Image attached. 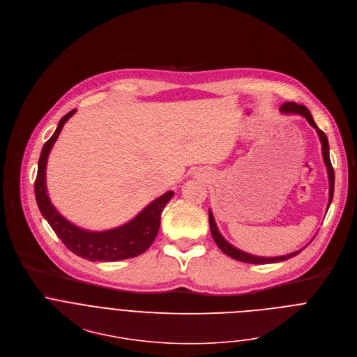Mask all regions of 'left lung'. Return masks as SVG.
<instances>
[{
  "label": "left lung",
  "instance_id": "left-lung-1",
  "mask_svg": "<svg viewBox=\"0 0 357 357\" xmlns=\"http://www.w3.org/2000/svg\"><path fill=\"white\" fill-rule=\"evenodd\" d=\"M280 112L284 113V114H300L303 117H305V121L317 130L318 133V137H319V142L322 144V158H324V162L326 165V172H328V179H329V202H328V208H329V204L332 202V197H333V188H335V174H333V168H332V164H331V160H329V144H328V139H326V135L315 125L314 119H312V114L310 113V110L304 106V105H297L296 102H284L282 106H280ZM208 222H210V231H211V235H213V240L214 243L217 244V247L225 254L228 255L229 258L232 259H236L240 262H245V264H254V265H265V264H278V262H283V261H287L296 255H298L303 250H298L296 252H291V254H287V255H282V257H257V255H252V254H248V252H244L238 248H235L234 245H231L224 236L220 234L218 228H217V224L214 221V217H213V213L211 210H208Z\"/></svg>",
  "mask_w": 357,
  "mask_h": 357
}]
</instances>
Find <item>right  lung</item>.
I'll return each instance as SVG.
<instances>
[{
  "label": "right lung",
  "instance_id": "1",
  "mask_svg": "<svg viewBox=\"0 0 357 357\" xmlns=\"http://www.w3.org/2000/svg\"><path fill=\"white\" fill-rule=\"evenodd\" d=\"M77 109L60 119L56 132L45 143L35 181V196L42 215L47 220L63 244L75 255L91 262H114L129 259L146 252L154 243L161 224V213L172 199L174 192L168 190L144 207L133 220L106 231H88L66 220L52 204L46 186V165L49 154L66 122Z\"/></svg>",
  "mask_w": 357,
  "mask_h": 357
}]
</instances>
